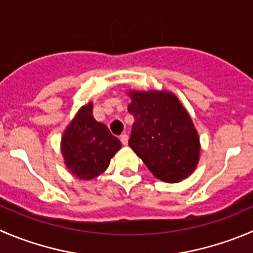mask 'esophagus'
<instances>
[{
  "instance_id": "1",
  "label": "esophagus",
  "mask_w": 253,
  "mask_h": 253,
  "mask_svg": "<svg viewBox=\"0 0 253 253\" xmlns=\"http://www.w3.org/2000/svg\"><path fill=\"white\" fill-rule=\"evenodd\" d=\"M120 139H121L122 144H125V146H126L127 142H128V136H127L126 133H122L121 136H120Z\"/></svg>"
}]
</instances>
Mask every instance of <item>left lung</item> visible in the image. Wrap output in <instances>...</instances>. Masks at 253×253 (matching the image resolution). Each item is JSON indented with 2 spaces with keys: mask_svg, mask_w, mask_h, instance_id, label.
I'll use <instances>...</instances> for the list:
<instances>
[{
  "mask_svg": "<svg viewBox=\"0 0 253 253\" xmlns=\"http://www.w3.org/2000/svg\"><path fill=\"white\" fill-rule=\"evenodd\" d=\"M134 117L128 144L156 178L178 183L195 170L200 142L192 119L168 91H129Z\"/></svg>",
  "mask_w": 253,
  "mask_h": 253,
  "instance_id": "1",
  "label": "left lung"
}]
</instances>
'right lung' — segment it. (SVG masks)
Masks as SVG:
<instances>
[{
	"mask_svg": "<svg viewBox=\"0 0 253 253\" xmlns=\"http://www.w3.org/2000/svg\"><path fill=\"white\" fill-rule=\"evenodd\" d=\"M121 148L106 125L92 116V102L84 105L61 137V153L70 173L79 179L96 178L106 170L110 161Z\"/></svg>",
	"mask_w": 253,
	"mask_h": 253,
	"instance_id": "add662e5",
	"label": "right lung"
}]
</instances>
